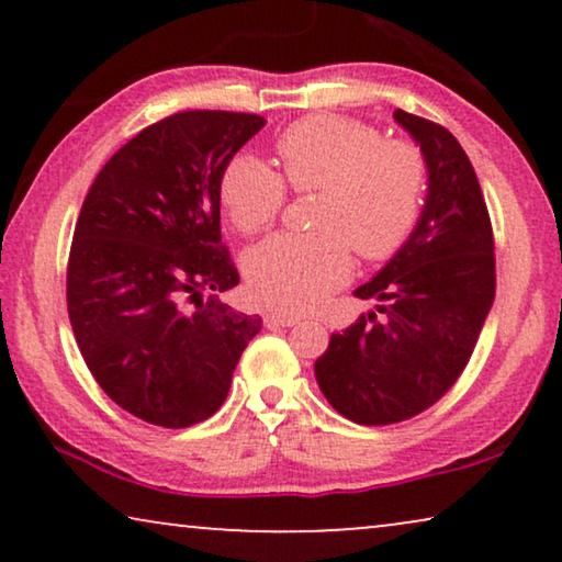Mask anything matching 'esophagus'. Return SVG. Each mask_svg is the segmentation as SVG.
Returning <instances> with one entry per match:
<instances>
[{"mask_svg": "<svg viewBox=\"0 0 562 562\" xmlns=\"http://www.w3.org/2000/svg\"><path fill=\"white\" fill-rule=\"evenodd\" d=\"M299 319L296 314H291V312H268L266 314V325L268 327H294V325H299Z\"/></svg>", "mask_w": 562, "mask_h": 562, "instance_id": "34e87169", "label": "esophagus"}]
</instances>
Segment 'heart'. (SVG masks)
Instances as JSON below:
<instances>
[{"instance_id":"1","label":"heart","mask_w":562,"mask_h":562,"mask_svg":"<svg viewBox=\"0 0 562 562\" xmlns=\"http://www.w3.org/2000/svg\"><path fill=\"white\" fill-rule=\"evenodd\" d=\"M281 176L256 156H235L220 176V202L245 235L266 233L286 188L319 191L314 233L276 235L245 258V279L268 306L306 312L348 281L352 250L368 263L396 256L422 217L427 160L409 140H383L366 122L314 114L276 140Z\"/></svg>"}]
</instances>
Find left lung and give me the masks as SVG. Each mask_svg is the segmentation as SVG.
<instances>
[{"label": "left lung", "instance_id": "left-lung-1", "mask_svg": "<svg viewBox=\"0 0 562 562\" xmlns=\"http://www.w3.org/2000/svg\"><path fill=\"white\" fill-rule=\"evenodd\" d=\"M394 120L427 160V199L404 248L356 289L375 312L329 337L314 363L322 394L356 425H394L425 412L463 373L496 294L494 233L465 150L437 122Z\"/></svg>", "mask_w": 562, "mask_h": 562}]
</instances>
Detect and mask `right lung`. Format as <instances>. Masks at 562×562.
Segmentation results:
<instances>
[{
	"mask_svg": "<svg viewBox=\"0 0 562 562\" xmlns=\"http://www.w3.org/2000/svg\"><path fill=\"white\" fill-rule=\"evenodd\" d=\"M263 125L248 112L171 114L122 145L83 199L68 319L104 394L150 425L212 417L260 333L258 314L217 291L240 283L222 245L220 176Z\"/></svg>",
	"mask_w": 562,
	"mask_h": 562,
	"instance_id": "obj_1",
	"label": "right lung"
}]
</instances>
